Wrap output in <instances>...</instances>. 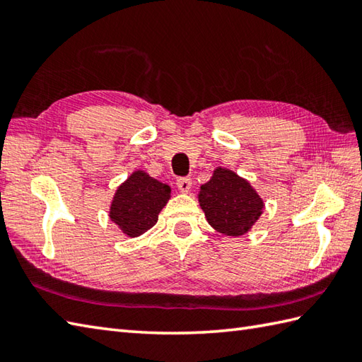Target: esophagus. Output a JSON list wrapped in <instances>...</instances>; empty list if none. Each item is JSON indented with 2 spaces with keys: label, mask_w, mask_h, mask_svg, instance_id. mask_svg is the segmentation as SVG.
Wrapping results in <instances>:
<instances>
[{
  "label": "esophagus",
  "mask_w": 362,
  "mask_h": 362,
  "mask_svg": "<svg viewBox=\"0 0 362 362\" xmlns=\"http://www.w3.org/2000/svg\"><path fill=\"white\" fill-rule=\"evenodd\" d=\"M191 187H193V182H191L189 177H180V179H177V188H179L182 193H188Z\"/></svg>",
  "instance_id": "1"
}]
</instances>
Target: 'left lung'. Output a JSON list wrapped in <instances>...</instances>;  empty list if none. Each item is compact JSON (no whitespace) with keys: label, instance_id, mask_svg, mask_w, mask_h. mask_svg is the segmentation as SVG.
Segmentation results:
<instances>
[{"label":"left lung","instance_id":"8db88e82","mask_svg":"<svg viewBox=\"0 0 362 362\" xmlns=\"http://www.w3.org/2000/svg\"><path fill=\"white\" fill-rule=\"evenodd\" d=\"M199 204L209 224L227 236L247 233L264 209L250 183L227 168L214 169L199 191Z\"/></svg>","mask_w":362,"mask_h":362}]
</instances>
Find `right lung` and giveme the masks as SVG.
<instances>
[{
    "instance_id": "right-lung-1",
    "label": "right lung",
    "mask_w": 362,
    "mask_h": 362,
    "mask_svg": "<svg viewBox=\"0 0 362 362\" xmlns=\"http://www.w3.org/2000/svg\"><path fill=\"white\" fill-rule=\"evenodd\" d=\"M169 197L171 188L168 185L144 171H135L115 193L110 219L127 236H140L157 224L158 213Z\"/></svg>"
}]
</instances>
